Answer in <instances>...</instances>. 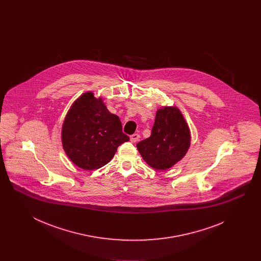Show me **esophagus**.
Wrapping results in <instances>:
<instances>
[{"mask_svg": "<svg viewBox=\"0 0 261 261\" xmlns=\"http://www.w3.org/2000/svg\"><path fill=\"white\" fill-rule=\"evenodd\" d=\"M140 140V135L139 134H133V135H131L130 136V141L132 142V143H136L137 141H139Z\"/></svg>", "mask_w": 261, "mask_h": 261, "instance_id": "1", "label": "esophagus"}]
</instances>
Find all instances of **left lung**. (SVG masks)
<instances>
[{"label": "left lung", "instance_id": "8db88e82", "mask_svg": "<svg viewBox=\"0 0 261 261\" xmlns=\"http://www.w3.org/2000/svg\"><path fill=\"white\" fill-rule=\"evenodd\" d=\"M191 145L186 120L175 107L160 109L149 138L139 142L137 149L150 167L166 170L181 161Z\"/></svg>", "mask_w": 261, "mask_h": 261}]
</instances>
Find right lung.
<instances>
[{"instance_id":"obj_1","label":"right lung","mask_w":261,"mask_h":261,"mask_svg":"<svg viewBox=\"0 0 261 261\" xmlns=\"http://www.w3.org/2000/svg\"><path fill=\"white\" fill-rule=\"evenodd\" d=\"M129 137L119 117L109 112L101 98L92 92L81 95L67 112L62 129V147L78 167L94 170L112 161Z\"/></svg>"}]
</instances>
